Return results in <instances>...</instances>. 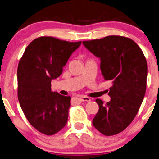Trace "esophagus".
<instances>
[{"mask_svg": "<svg viewBox=\"0 0 159 159\" xmlns=\"http://www.w3.org/2000/svg\"><path fill=\"white\" fill-rule=\"evenodd\" d=\"M79 99L81 101V102H89V101L91 100L90 98L87 97V96H80Z\"/></svg>", "mask_w": 159, "mask_h": 159, "instance_id": "esophagus-1", "label": "esophagus"}]
</instances>
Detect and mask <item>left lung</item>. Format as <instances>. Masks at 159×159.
<instances>
[{"mask_svg":"<svg viewBox=\"0 0 159 159\" xmlns=\"http://www.w3.org/2000/svg\"><path fill=\"white\" fill-rule=\"evenodd\" d=\"M83 44L100 59L104 80L112 84L108 93L109 102L103 104L101 99H96L99 111L93 125L105 135H116L132 122L143 101L148 73L146 59L133 40L121 36H108Z\"/></svg>","mask_w":159,"mask_h":159,"instance_id":"obj_1","label":"left lung"}]
</instances>
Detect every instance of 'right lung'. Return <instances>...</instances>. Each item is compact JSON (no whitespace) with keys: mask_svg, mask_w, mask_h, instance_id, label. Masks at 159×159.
I'll return each mask as SVG.
<instances>
[{"mask_svg":"<svg viewBox=\"0 0 159 159\" xmlns=\"http://www.w3.org/2000/svg\"><path fill=\"white\" fill-rule=\"evenodd\" d=\"M81 45L51 37L35 39L27 46L17 67L18 100L30 125L47 135L66 125L70 96L51 91V80L62 74L72 53Z\"/></svg>","mask_w":159,"mask_h":159,"instance_id":"1","label":"right lung"}]
</instances>
